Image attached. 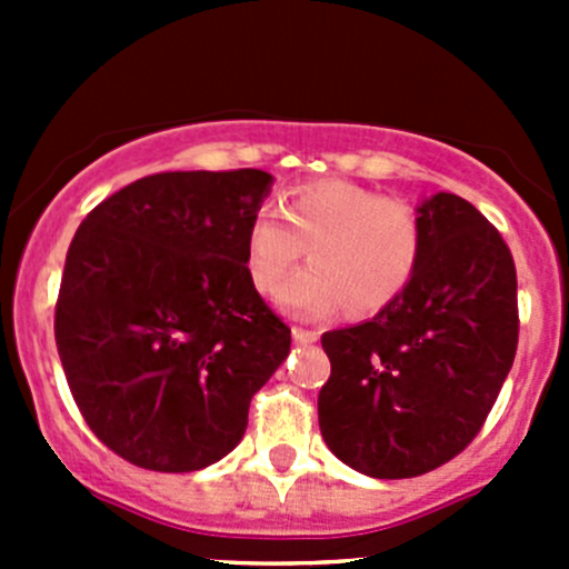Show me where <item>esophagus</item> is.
Masks as SVG:
<instances>
[{"instance_id": "1", "label": "esophagus", "mask_w": 569, "mask_h": 569, "mask_svg": "<svg viewBox=\"0 0 569 569\" xmlns=\"http://www.w3.org/2000/svg\"><path fill=\"white\" fill-rule=\"evenodd\" d=\"M291 336H295L297 343H313L319 338L317 330H308V327H291Z\"/></svg>"}]
</instances>
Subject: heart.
<instances>
[{
	"label": "heart",
	"mask_w": 569,
	"mask_h": 569,
	"mask_svg": "<svg viewBox=\"0 0 569 569\" xmlns=\"http://www.w3.org/2000/svg\"><path fill=\"white\" fill-rule=\"evenodd\" d=\"M278 211L252 217L244 261L261 295L278 289L302 252V269L280 291V302L300 317L341 306L349 317H375L393 306L423 256V220L410 200L380 194L349 181L300 187Z\"/></svg>",
	"instance_id": "b5f03b06"
}]
</instances>
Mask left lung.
Masks as SVG:
<instances>
[{
	"label": "left lung",
	"instance_id": "1",
	"mask_svg": "<svg viewBox=\"0 0 569 569\" xmlns=\"http://www.w3.org/2000/svg\"><path fill=\"white\" fill-rule=\"evenodd\" d=\"M418 214L427 242L405 295L321 336V438L375 479H412L468 449L518 352V274L496 226L451 192Z\"/></svg>",
	"mask_w": 569,
	"mask_h": 569
}]
</instances>
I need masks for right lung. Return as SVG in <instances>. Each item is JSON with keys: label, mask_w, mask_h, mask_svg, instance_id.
<instances>
[{"label": "right lung", "mask_w": 569, "mask_h": 569, "mask_svg": "<svg viewBox=\"0 0 569 569\" xmlns=\"http://www.w3.org/2000/svg\"><path fill=\"white\" fill-rule=\"evenodd\" d=\"M272 176H146L101 200L68 248L54 341L79 412L126 462L189 473L226 457L291 347L244 242Z\"/></svg>", "instance_id": "add662e5"}]
</instances>
